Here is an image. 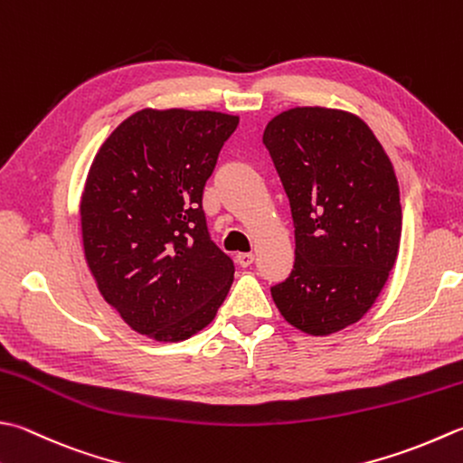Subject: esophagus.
<instances>
[{
  "label": "esophagus",
  "instance_id": "34e87169",
  "mask_svg": "<svg viewBox=\"0 0 463 463\" xmlns=\"http://www.w3.org/2000/svg\"><path fill=\"white\" fill-rule=\"evenodd\" d=\"M252 260H255V255H252V252H239L237 255V262L241 267H249Z\"/></svg>",
  "mask_w": 463,
  "mask_h": 463
}]
</instances>
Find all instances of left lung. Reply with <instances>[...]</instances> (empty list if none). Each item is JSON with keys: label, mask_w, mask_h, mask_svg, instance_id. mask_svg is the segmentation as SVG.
Instances as JSON below:
<instances>
[{"label": "left lung", "mask_w": 463, "mask_h": 463, "mask_svg": "<svg viewBox=\"0 0 463 463\" xmlns=\"http://www.w3.org/2000/svg\"><path fill=\"white\" fill-rule=\"evenodd\" d=\"M262 142L291 204L295 265L270 287L280 315L309 335L357 323L393 269L402 237L392 162L361 118L293 108L267 124Z\"/></svg>", "instance_id": "left-lung-1"}]
</instances>
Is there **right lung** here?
Listing matches in <instances>:
<instances>
[{"label": "right lung", "instance_id": "right-lung-1", "mask_svg": "<svg viewBox=\"0 0 463 463\" xmlns=\"http://www.w3.org/2000/svg\"><path fill=\"white\" fill-rule=\"evenodd\" d=\"M239 118L140 110L108 136L81 194L88 267L134 331L184 341L229 295L232 259L206 226L203 194Z\"/></svg>", "mask_w": 463, "mask_h": 463}]
</instances>
